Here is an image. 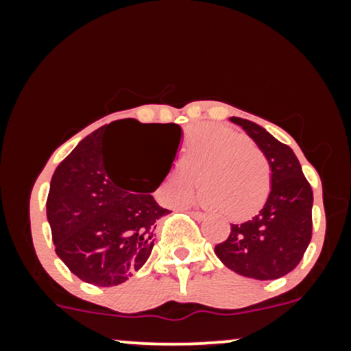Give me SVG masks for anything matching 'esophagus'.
<instances>
[{"label":"esophagus","mask_w":351,"mask_h":351,"mask_svg":"<svg viewBox=\"0 0 351 351\" xmlns=\"http://www.w3.org/2000/svg\"><path fill=\"white\" fill-rule=\"evenodd\" d=\"M189 215L195 217L196 221H203L204 217H206V215H204V213H201V211H189Z\"/></svg>","instance_id":"1"}]
</instances>
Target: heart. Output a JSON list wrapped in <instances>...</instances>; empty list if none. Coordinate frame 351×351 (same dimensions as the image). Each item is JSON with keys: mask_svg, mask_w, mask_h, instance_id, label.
I'll return each mask as SVG.
<instances>
[{"mask_svg": "<svg viewBox=\"0 0 351 351\" xmlns=\"http://www.w3.org/2000/svg\"><path fill=\"white\" fill-rule=\"evenodd\" d=\"M201 188V196L217 215L247 219L271 193V165L247 136L223 125H198L184 138L180 163L163 180L167 204H183Z\"/></svg>", "mask_w": 351, "mask_h": 351, "instance_id": "heart-1", "label": "heart"}]
</instances>
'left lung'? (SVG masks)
<instances>
[{
  "mask_svg": "<svg viewBox=\"0 0 351 351\" xmlns=\"http://www.w3.org/2000/svg\"><path fill=\"white\" fill-rule=\"evenodd\" d=\"M229 122L239 125L267 156L271 193L252 219L231 224L229 237L215 252L239 276L279 279L297 267L312 239V188L291 147L251 120L231 117Z\"/></svg>",
  "mask_w": 351,
  "mask_h": 351,
  "instance_id": "obj_1",
  "label": "left lung"
}]
</instances>
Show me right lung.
<instances>
[{
    "mask_svg": "<svg viewBox=\"0 0 351 351\" xmlns=\"http://www.w3.org/2000/svg\"><path fill=\"white\" fill-rule=\"evenodd\" d=\"M136 130L158 136L173 163L183 135L178 123L125 119L87 135L51 180L46 209L56 254L80 280L99 287L122 284L143 267L155 244L156 223L170 213L150 195L165 178L138 191L136 181L123 180L108 155L117 134Z\"/></svg>",
    "mask_w": 351,
    "mask_h": 351,
    "instance_id": "1",
    "label": "right lung"
}]
</instances>
